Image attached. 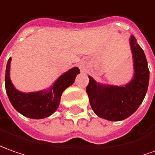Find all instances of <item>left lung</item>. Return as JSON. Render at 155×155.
<instances>
[{
  "instance_id": "1",
  "label": "left lung",
  "mask_w": 155,
  "mask_h": 155,
  "mask_svg": "<svg viewBox=\"0 0 155 155\" xmlns=\"http://www.w3.org/2000/svg\"><path fill=\"white\" fill-rule=\"evenodd\" d=\"M134 73L132 79L123 86L97 82L88 75L86 92L94 113L110 121H120L130 116L143 103L148 91L149 70L143 50L134 35L129 39Z\"/></svg>"
}]
</instances>
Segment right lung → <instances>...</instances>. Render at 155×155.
Masks as SVG:
<instances>
[{"label": "right lung", "instance_id": "1", "mask_svg": "<svg viewBox=\"0 0 155 155\" xmlns=\"http://www.w3.org/2000/svg\"><path fill=\"white\" fill-rule=\"evenodd\" d=\"M12 58L7 64L5 86L8 98L16 110L25 117L30 119H44L49 117L58 108L61 96L75 80L80 69L74 67L62 74L49 88L38 91L23 92L16 89L10 78Z\"/></svg>", "mask_w": 155, "mask_h": 155}]
</instances>
